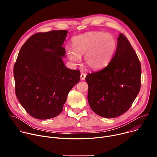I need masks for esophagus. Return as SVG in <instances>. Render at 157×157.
<instances>
[{"label": "esophagus", "instance_id": "esophagus-1", "mask_svg": "<svg viewBox=\"0 0 157 157\" xmlns=\"http://www.w3.org/2000/svg\"><path fill=\"white\" fill-rule=\"evenodd\" d=\"M86 75L85 73H81V76H80L81 79V80H84V79H85V78H86Z\"/></svg>", "mask_w": 157, "mask_h": 157}]
</instances>
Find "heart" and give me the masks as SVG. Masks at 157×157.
I'll return each mask as SVG.
<instances>
[{
    "instance_id": "heart-1",
    "label": "heart",
    "mask_w": 157,
    "mask_h": 157,
    "mask_svg": "<svg viewBox=\"0 0 157 157\" xmlns=\"http://www.w3.org/2000/svg\"><path fill=\"white\" fill-rule=\"evenodd\" d=\"M72 43L73 48H66L68 59L76 64L84 56L85 65L92 70L106 66L113 59L117 48L115 36L101 31H91L75 36Z\"/></svg>"
}]
</instances>
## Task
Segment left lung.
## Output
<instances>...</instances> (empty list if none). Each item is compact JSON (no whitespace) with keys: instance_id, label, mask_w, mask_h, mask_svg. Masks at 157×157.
Listing matches in <instances>:
<instances>
[{"instance_id":"8db88e82","label":"left lung","mask_w":157,"mask_h":157,"mask_svg":"<svg viewBox=\"0 0 157 157\" xmlns=\"http://www.w3.org/2000/svg\"><path fill=\"white\" fill-rule=\"evenodd\" d=\"M141 65L128 39L120 33L115 55L102 70L88 74L87 100L103 117L121 116L132 105L141 86Z\"/></svg>"}]
</instances>
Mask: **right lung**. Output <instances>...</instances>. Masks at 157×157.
Instances as JSON below:
<instances>
[{
	"label": "right lung",
	"instance_id": "right-lung-1",
	"mask_svg": "<svg viewBox=\"0 0 157 157\" xmlns=\"http://www.w3.org/2000/svg\"><path fill=\"white\" fill-rule=\"evenodd\" d=\"M68 31L52 30L31 36L21 47L13 67L15 91L32 117L44 120L58 116L67 96L80 79V71L68 69L61 57Z\"/></svg>",
	"mask_w": 157,
	"mask_h": 157
}]
</instances>
